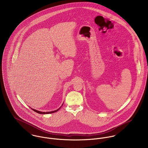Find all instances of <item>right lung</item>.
I'll use <instances>...</instances> for the list:
<instances>
[{"instance_id":"add662e5","label":"right lung","mask_w":148,"mask_h":148,"mask_svg":"<svg viewBox=\"0 0 148 148\" xmlns=\"http://www.w3.org/2000/svg\"><path fill=\"white\" fill-rule=\"evenodd\" d=\"M63 106V105H62ZM62 107V106H61ZM61 107L60 108H59L58 109H57V110H54V111H52V112H40V111H39V110H35V109H32L34 111H35V112H37V113H40V114H49V113H55V112H57V111H58L60 108H61Z\"/></svg>"}]
</instances>
